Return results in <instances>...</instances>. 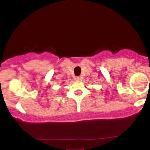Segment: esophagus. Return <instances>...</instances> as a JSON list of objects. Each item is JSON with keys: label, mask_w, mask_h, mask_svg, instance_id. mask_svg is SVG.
I'll return each mask as SVG.
<instances>
[{"label": "esophagus", "mask_w": 150, "mask_h": 150, "mask_svg": "<svg viewBox=\"0 0 150 150\" xmlns=\"http://www.w3.org/2000/svg\"><path fill=\"white\" fill-rule=\"evenodd\" d=\"M80 79H81V77H75V80H80Z\"/></svg>", "instance_id": "obj_1"}]
</instances>
